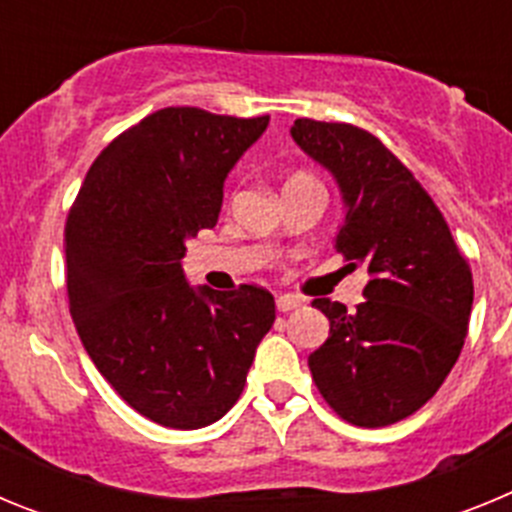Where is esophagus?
Segmentation results:
<instances>
[{
    "label": "esophagus",
    "mask_w": 512,
    "mask_h": 512,
    "mask_svg": "<svg viewBox=\"0 0 512 512\" xmlns=\"http://www.w3.org/2000/svg\"><path fill=\"white\" fill-rule=\"evenodd\" d=\"M300 305H302V300H300V297H295V295H279L277 297V310L279 312L297 310Z\"/></svg>",
    "instance_id": "1"
}]
</instances>
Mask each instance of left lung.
<instances>
[{
  "instance_id": "obj_1",
  "label": "left lung",
  "mask_w": 512,
  "mask_h": 512,
  "mask_svg": "<svg viewBox=\"0 0 512 512\" xmlns=\"http://www.w3.org/2000/svg\"><path fill=\"white\" fill-rule=\"evenodd\" d=\"M297 146L333 174L343 200L336 251L364 269L366 300H312L330 336L307 364L348 423L382 428L431 400L467 338L474 284L441 210L382 140L346 122L295 120Z\"/></svg>"
}]
</instances>
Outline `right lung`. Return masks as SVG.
Returning a JSON list of instances; mask_svg holds the SVG:
<instances>
[{
    "label": "right lung",
    "mask_w": 512,
    "mask_h": 512,
    "mask_svg": "<svg viewBox=\"0 0 512 512\" xmlns=\"http://www.w3.org/2000/svg\"><path fill=\"white\" fill-rule=\"evenodd\" d=\"M269 117L166 107L97 156L66 220V289L89 359L130 408L194 431L241 397L274 297L192 287L187 241L215 228L223 184Z\"/></svg>",
    "instance_id": "obj_1"
}]
</instances>
